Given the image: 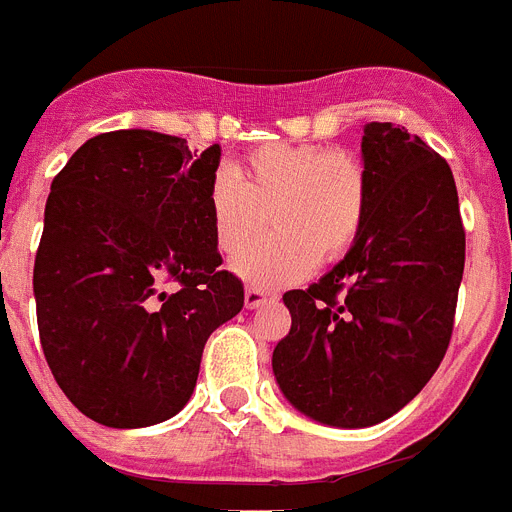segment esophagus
Listing matches in <instances>:
<instances>
[{"label": "esophagus", "instance_id": "34e87169", "mask_svg": "<svg viewBox=\"0 0 512 512\" xmlns=\"http://www.w3.org/2000/svg\"><path fill=\"white\" fill-rule=\"evenodd\" d=\"M272 298L269 295V290H264V287H246V306L248 308H259L261 303H266Z\"/></svg>", "mask_w": 512, "mask_h": 512}]
</instances>
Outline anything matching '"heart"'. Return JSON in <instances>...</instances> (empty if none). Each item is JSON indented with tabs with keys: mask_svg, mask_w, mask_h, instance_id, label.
Segmentation results:
<instances>
[{
	"mask_svg": "<svg viewBox=\"0 0 512 512\" xmlns=\"http://www.w3.org/2000/svg\"><path fill=\"white\" fill-rule=\"evenodd\" d=\"M211 235L225 256L259 238L266 214L274 232L235 261L246 280L280 285L335 261L361 235L369 172L361 156L319 143H264L235 172L217 170L206 188Z\"/></svg>",
	"mask_w": 512,
	"mask_h": 512,
	"instance_id": "b5f03b06",
	"label": "heart"
}]
</instances>
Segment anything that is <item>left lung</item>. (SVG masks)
<instances>
[{
    "label": "left lung",
    "instance_id": "left-lung-1",
    "mask_svg": "<svg viewBox=\"0 0 512 512\" xmlns=\"http://www.w3.org/2000/svg\"><path fill=\"white\" fill-rule=\"evenodd\" d=\"M369 211L345 259L282 295L290 332L272 369L306 416L374 426L411 403L445 358L466 264L453 170L392 122L363 128Z\"/></svg>",
    "mask_w": 512,
    "mask_h": 512
}]
</instances>
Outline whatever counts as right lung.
I'll list each match as a JSON object with an SVG mask.
<instances>
[{
	"label": "right lung",
	"instance_id": "right-lung-1",
	"mask_svg": "<svg viewBox=\"0 0 512 512\" xmlns=\"http://www.w3.org/2000/svg\"><path fill=\"white\" fill-rule=\"evenodd\" d=\"M219 146L114 130L57 172L33 264L36 319L59 390L88 418L138 429L175 416L209 335L243 308L219 269L206 188Z\"/></svg>",
	"mask_w": 512,
	"mask_h": 512
}]
</instances>
